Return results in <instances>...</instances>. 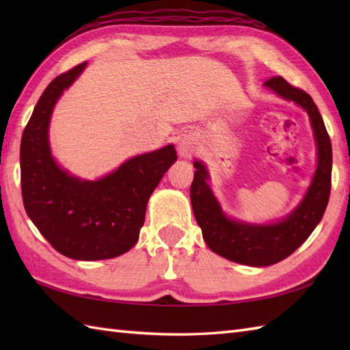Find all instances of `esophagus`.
I'll list each match as a JSON object with an SVG mask.
<instances>
[{"label": "esophagus", "instance_id": "esophagus-1", "mask_svg": "<svg viewBox=\"0 0 350 350\" xmlns=\"http://www.w3.org/2000/svg\"><path fill=\"white\" fill-rule=\"evenodd\" d=\"M177 150H179V154L182 158H189V156L197 150V143L194 138L191 137H183L179 141V146H177Z\"/></svg>", "mask_w": 350, "mask_h": 350}]
</instances>
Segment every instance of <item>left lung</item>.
<instances>
[{
    "label": "left lung",
    "instance_id": "1",
    "mask_svg": "<svg viewBox=\"0 0 350 350\" xmlns=\"http://www.w3.org/2000/svg\"><path fill=\"white\" fill-rule=\"evenodd\" d=\"M265 87L295 102L307 111L317 147V168L302 202L286 218L272 224H250L228 218L209 187V171L196 161L191 185V204L207 247L234 263L265 267L281 262L308 239L321 222L331 194L332 147L323 118L316 103L301 88L290 85L284 78L267 79Z\"/></svg>",
    "mask_w": 350,
    "mask_h": 350
}]
</instances>
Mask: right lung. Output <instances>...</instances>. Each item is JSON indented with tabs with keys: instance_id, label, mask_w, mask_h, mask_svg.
<instances>
[{
	"instance_id": "1",
	"label": "right lung",
	"mask_w": 350,
	"mask_h": 350,
	"mask_svg": "<svg viewBox=\"0 0 350 350\" xmlns=\"http://www.w3.org/2000/svg\"><path fill=\"white\" fill-rule=\"evenodd\" d=\"M85 66L57 77L34 107L21 139V188L29 219L60 254L105 260L137 243L148 198L177 154L168 144L133 156L98 180L79 179L58 165L49 146L51 116Z\"/></svg>"
}]
</instances>
